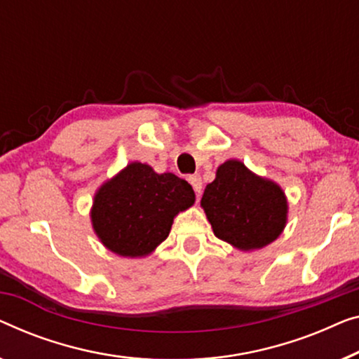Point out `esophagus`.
<instances>
[{"label":"esophagus","mask_w":359,"mask_h":359,"mask_svg":"<svg viewBox=\"0 0 359 359\" xmlns=\"http://www.w3.org/2000/svg\"><path fill=\"white\" fill-rule=\"evenodd\" d=\"M189 183L192 184V188H194L196 194L201 196V192H202V180H201V176L199 175H191L189 176Z\"/></svg>","instance_id":"esophagus-1"}]
</instances>
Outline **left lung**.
Segmentation results:
<instances>
[{
  "label": "left lung",
  "mask_w": 359,
  "mask_h": 359,
  "mask_svg": "<svg viewBox=\"0 0 359 359\" xmlns=\"http://www.w3.org/2000/svg\"><path fill=\"white\" fill-rule=\"evenodd\" d=\"M201 207L218 240L240 251H256L273 243L288 222V199L275 181L230 158L205 186Z\"/></svg>",
  "instance_id": "8db88e82"
}]
</instances>
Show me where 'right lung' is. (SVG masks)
I'll return each instance as SVG.
<instances>
[{
	"label": "right lung",
	"instance_id": "obj_1",
	"mask_svg": "<svg viewBox=\"0 0 359 359\" xmlns=\"http://www.w3.org/2000/svg\"><path fill=\"white\" fill-rule=\"evenodd\" d=\"M188 181L131 162L107 180L93 196V233L121 257H147L167 240L175 217L194 204Z\"/></svg>",
	"mask_w": 359,
	"mask_h": 359
}]
</instances>
